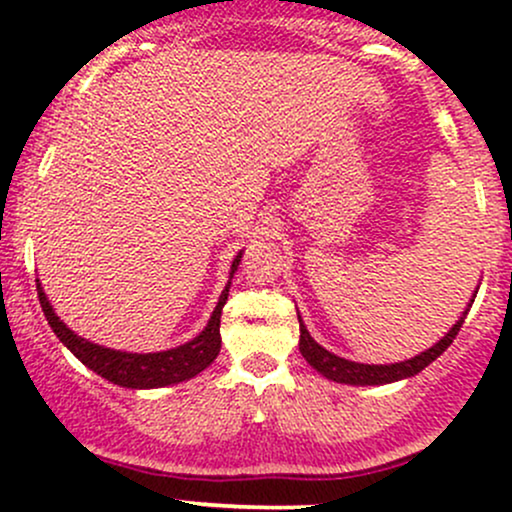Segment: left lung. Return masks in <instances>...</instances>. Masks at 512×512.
<instances>
[{"instance_id": "obj_1", "label": "left lung", "mask_w": 512, "mask_h": 512, "mask_svg": "<svg viewBox=\"0 0 512 512\" xmlns=\"http://www.w3.org/2000/svg\"><path fill=\"white\" fill-rule=\"evenodd\" d=\"M464 317H467V310H464L460 320L452 325V330L440 339L438 344H433L431 349L421 351L419 356L409 358V361H399V363H390V366H368V363H356V361H346V358L334 356L332 351L322 349L320 344L310 337V332L305 330L301 315H298V322H301V342H298V349L305 361L313 366L317 373L325 375L327 380H334V383H346V385H385V383H395V380H404L411 378V375L421 373L428 363H433L436 358L443 354L445 349L452 344V339L457 337L460 332Z\"/></svg>"}]
</instances>
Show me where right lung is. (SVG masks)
<instances>
[{"label":"right lung","mask_w":512,"mask_h":512,"mask_svg":"<svg viewBox=\"0 0 512 512\" xmlns=\"http://www.w3.org/2000/svg\"><path fill=\"white\" fill-rule=\"evenodd\" d=\"M240 255H243V252H238L236 260L231 264V279L240 264ZM228 289H231V281H228L226 289L221 291V298L219 303H216L214 313H211L209 325L204 327L192 342L182 344L178 349L156 351V354H127V351L105 349V346L88 342L84 337H76L60 317L55 315V310H52L48 296H45L43 286L40 284H38V298H40V308H43L45 317H48V325L52 327V332L60 337V342L67 346V349L72 351L84 366H88L93 373H98L101 378L110 380V383L120 387L151 390V387H166V385L182 383V380L195 378L197 373H202V370L211 366V361L219 356L221 310L228 301Z\"/></svg>","instance_id":"right-lung-1"}]
</instances>
